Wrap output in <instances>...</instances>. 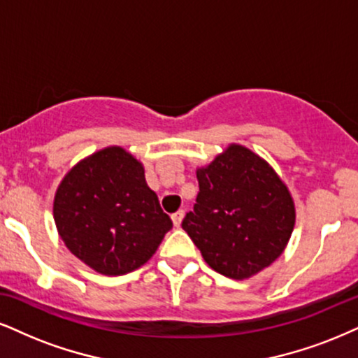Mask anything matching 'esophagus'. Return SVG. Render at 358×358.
Here are the masks:
<instances>
[{"label":"esophagus","mask_w":358,"mask_h":358,"mask_svg":"<svg viewBox=\"0 0 358 358\" xmlns=\"http://www.w3.org/2000/svg\"><path fill=\"white\" fill-rule=\"evenodd\" d=\"M184 214H186V213H184V210H178V213H174V214L171 215L172 222H174L176 227L180 226V222H182V219H184Z\"/></svg>","instance_id":"1"}]
</instances>
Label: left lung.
Masks as SVG:
<instances>
[{
    "label": "left lung",
    "mask_w": 358,
    "mask_h": 358,
    "mask_svg": "<svg viewBox=\"0 0 358 358\" xmlns=\"http://www.w3.org/2000/svg\"><path fill=\"white\" fill-rule=\"evenodd\" d=\"M199 194L187 232L209 267L241 280L284 252L295 224L289 189L257 154L232 144L197 169Z\"/></svg>",
    "instance_id": "8db88e82"
}]
</instances>
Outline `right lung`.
I'll return each mask as SVG.
<instances>
[{
    "label": "right lung",
    "instance_id": "add662e5",
    "mask_svg": "<svg viewBox=\"0 0 358 358\" xmlns=\"http://www.w3.org/2000/svg\"><path fill=\"white\" fill-rule=\"evenodd\" d=\"M55 222L66 247L104 275L143 266L172 229L143 164L116 145L66 174L56 191Z\"/></svg>",
    "mask_w": 358,
    "mask_h": 358
}]
</instances>
